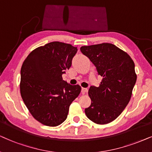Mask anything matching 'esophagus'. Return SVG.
Returning a JSON list of instances; mask_svg holds the SVG:
<instances>
[{
    "instance_id": "34e87169",
    "label": "esophagus",
    "mask_w": 152,
    "mask_h": 152,
    "mask_svg": "<svg viewBox=\"0 0 152 152\" xmlns=\"http://www.w3.org/2000/svg\"><path fill=\"white\" fill-rule=\"evenodd\" d=\"M88 89H87V88H83L81 89V92H82L83 94H86V92H88Z\"/></svg>"
}]
</instances>
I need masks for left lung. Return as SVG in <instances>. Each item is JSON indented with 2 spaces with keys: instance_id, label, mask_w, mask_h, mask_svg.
Segmentation results:
<instances>
[{
  "instance_id": "obj_1",
  "label": "left lung",
  "mask_w": 152,
  "mask_h": 152,
  "mask_svg": "<svg viewBox=\"0 0 152 152\" xmlns=\"http://www.w3.org/2000/svg\"><path fill=\"white\" fill-rule=\"evenodd\" d=\"M103 78L99 87L88 91L91 105L87 117L97 124H108L118 117L129 104L137 79L135 64L127 53L113 44L80 47Z\"/></svg>"
}]
</instances>
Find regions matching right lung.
<instances>
[{
    "instance_id": "obj_1",
    "label": "right lung",
    "mask_w": 152,
    "mask_h": 152,
    "mask_svg": "<svg viewBox=\"0 0 152 152\" xmlns=\"http://www.w3.org/2000/svg\"><path fill=\"white\" fill-rule=\"evenodd\" d=\"M77 47L53 42L34 49L21 69L20 92L32 117L41 124L56 126L67 117L71 104L81 88L62 80Z\"/></svg>"
}]
</instances>
